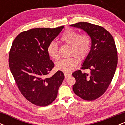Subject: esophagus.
Returning <instances> with one entry per match:
<instances>
[{"mask_svg": "<svg viewBox=\"0 0 125 125\" xmlns=\"http://www.w3.org/2000/svg\"><path fill=\"white\" fill-rule=\"evenodd\" d=\"M64 77H65L66 79L67 78V77H69V76H71V74L67 73H64Z\"/></svg>", "mask_w": 125, "mask_h": 125, "instance_id": "esophagus-1", "label": "esophagus"}]
</instances>
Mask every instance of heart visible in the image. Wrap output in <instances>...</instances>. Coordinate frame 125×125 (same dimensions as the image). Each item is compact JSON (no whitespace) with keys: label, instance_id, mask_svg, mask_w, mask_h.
<instances>
[{"label":"heart","instance_id":"heart-1","mask_svg":"<svg viewBox=\"0 0 125 125\" xmlns=\"http://www.w3.org/2000/svg\"><path fill=\"white\" fill-rule=\"evenodd\" d=\"M62 43L69 45L70 54H75L80 59L87 56L90 49V39L86 35H79L77 31L68 29L63 33L60 38ZM47 53L51 58L58 59V44L54 42H51L47 47ZM78 60L74 56L68 58L62 59L56 64L57 69L64 73H71L76 67Z\"/></svg>","mask_w":125,"mask_h":125}]
</instances>
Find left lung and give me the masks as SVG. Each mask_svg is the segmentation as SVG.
I'll use <instances>...</instances> for the list:
<instances>
[{
    "instance_id": "1",
    "label": "left lung",
    "mask_w": 125,
    "mask_h": 125,
    "mask_svg": "<svg viewBox=\"0 0 125 125\" xmlns=\"http://www.w3.org/2000/svg\"><path fill=\"white\" fill-rule=\"evenodd\" d=\"M83 30L91 39V47L82 65V69H89L90 73L75 71L76 79L73 86L74 94L82 99L94 100L101 96L107 90L115 73L117 53L111 34L99 26L87 22L70 25Z\"/></svg>"
}]
</instances>
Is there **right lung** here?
I'll return each mask as SVG.
<instances>
[{"label":"right lung","instance_id":"obj_1","mask_svg":"<svg viewBox=\"0 0 125 125\" xmlns=\"http://www.w3.org/2000/svg\"><path fill=\"white\" fill-rule=\"evenodd\" d=\"M64 26L35 28L21 32L13 42L9 66L23 96L33 104L46 106L56 98L64 78L58 71L48 77L54 64L47 53V47Z\"/></svg>","mask_w":125,"mask_h":125}]
</instances>
